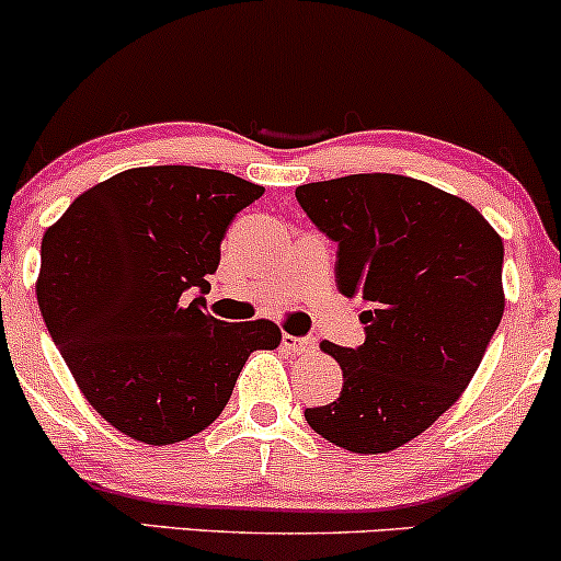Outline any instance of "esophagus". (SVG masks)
<instances>
[{"instance_id":"1","label":"esophagus","mask_w":561,"mask_h":561,"mask_svg":"<svg viewBox=\"0 0 561 561\" xmlns=\"http://www.w3.org/2000/svg\"><path fill=\"white\" fill-rule=\"evenodd\" d=\"M282 347L289 353H311L317 347L313 337H295V334H282Z\"/></svg>"}]
</instances>
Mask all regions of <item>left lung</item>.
Segmentation results:
<instances>
[{"label": "left lung", "mask_w": 561, "mask_h": 561, "mask_svg": "<svg viewBox=\"0 0 561 561\" xmlns=\"http://www.w3.org/2000/svg\"><path fill=\"white\" fill-rule=\"evenodd\" d=\"M337 242L334 279L362 302L364 345L321 343L343 369L337 401L306 409L321 437L388 454L456 403L504 317V242L467 199L398 173L295 190Z\"/></svg>", "instance_id": "left-lung-1"}]
</instances>
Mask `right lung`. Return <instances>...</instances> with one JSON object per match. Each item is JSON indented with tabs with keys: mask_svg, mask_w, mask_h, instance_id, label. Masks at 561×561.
I'll list each match as a JSON object with an SVG mask.
<instances>
[{
	"mask_svg": "<svg viewBox=\"0 0 561 561\" xmlns=\"http://www.w3.org/2000/svg\"><path fill=\"white\" fill-rule=\"evenodd\" d=\"M263 186L195 165L115 173L42 240L36 298L87 401L115 430L169 446L208 427L274 321L203 313L234 216Z\"/></svg>",
	"mask_w": 561,
	"mask_h": 561,
	"instance_id": "add662e5",
	"label": "right lung"
}]
</instances>
